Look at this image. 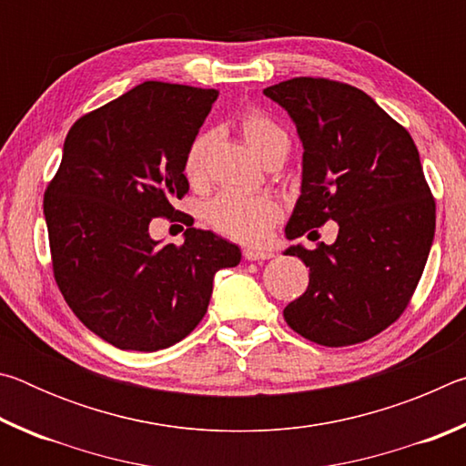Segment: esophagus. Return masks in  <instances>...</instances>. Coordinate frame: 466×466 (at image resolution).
<instances>
[{
  "label": "esophagus",
  "instance_id": "1",
  "mask_svg": "<svg viewBox=\"0 0 466 466\" xmlns=\"http://www.w3.org/2000/svg\"><path fill=\"white\" fill-rule=\"evenodd\" d=\"M242 255L247 261H267V258H273V252L263 248H247Z\"/></svg>",
  "mask_w": 466,
  "mask_h": 466
}]
</instances>
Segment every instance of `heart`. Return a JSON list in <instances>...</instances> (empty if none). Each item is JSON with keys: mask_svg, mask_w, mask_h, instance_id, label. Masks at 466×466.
<instances>
[{"mask_svg": "<svg viewBox=\"0 0 466 466\" xmlns=\"http://www.w3.org/2000/svg\"><path fill=\"white\" fill-rule=\"evenodd\" d=\"M240 129L252 152L263 162L278 154H288V133L261 110L252 108L248 113H244ZM211 141H214L211 133H201L187 147L183 170L191 183H199L205 175V162H208ZM279 216L281 209L278 201L267 195H242L228 191L218 195L205 208V222L219 234L230 236L238 242L263 240Z\"/></svg>", "mask_w": 466, "mask_h": 466, "instance_id": "heart-1", "label": "heart"}]
</instances>
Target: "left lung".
Segmentation results:
<instances>
[{"label": "left lung", "mask_w": 466, "mask_h": 466, "mask_svg": "<svg viewBox=\"0 0 466 466\" xmlns=\"http://www.w3.org/2000/svg\"><path fill=\"white\" fill-rule=\"evenodd\" d=\"M263 94L288 110L304 146L286 236L339 224L333 244L286 250L310 267V281L283 319L319 345L368 341L405 312L433 242L436 201L420 152L403 125L350 84L291 77Z\"/></svg>", "instance_id": "obj_1"}]
</instances>
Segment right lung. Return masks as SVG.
Instances as JSON below:
<instances>
[{"instance_id":"1","label":"right lung","mask_w":466,"mask_h":466,"mask_svg":"<svg viewBox=\"0 0 466 466\" xmlns=\"http://www.w3.org/2000/svg\"><path fill=\"white\" fill-rule=\"evenodd\" d=\"M218 90L144 82L77 119L45 191L53 275L92 333L131 351H157L199 325L214 275L240 248L187 228L185 242L149 236L154 218L175 219L188 191L187 147Z\"/></svg>"}]
</instances>
